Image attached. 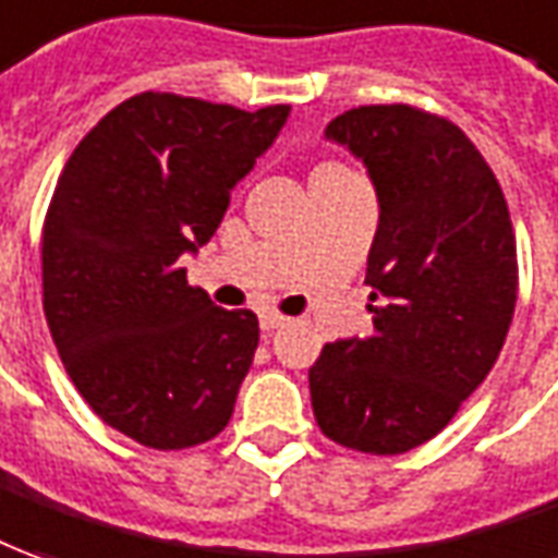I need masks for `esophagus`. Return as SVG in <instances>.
<instances>
[{
	"instance_id": "34e87169",
	"label": "esophagus",
	"mask_w": 558,
	"mask_h": 558,
	"mask_svg": "<svg viewBox=\"0 0 558 558\" xmlns=\"http://www.w3.org/2000/svg\"><path fill=\"white\" fill-rule=\"evenodd\" d=\"M286 322H288V318L279 316V313H260V330H264V333H270V330L282 328Z\"/></svg>"
}]
</instances>
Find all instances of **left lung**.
Here are the masks:
<instances>
[{"label":"left lung","instance_id":"left-lung-1","mask_svg":"<svg viewBox=\"0 0 558 558\" xmlns=\"http://www.w3.org/2000/svg\"><path fill=\"white\" fill-rule=\"evenodd\" d=\"M325 136L367 167L379 228L367 255L374 337L337 340L310 367L333 444L398 456L432 440L489 376L517 306V236L477 145L416 106H359Z\"/></svg>","mask_w":558,"mask_h":558}]
</instances>
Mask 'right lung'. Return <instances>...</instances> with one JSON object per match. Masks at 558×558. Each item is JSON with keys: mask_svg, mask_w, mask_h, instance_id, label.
Here are the masks:
<instances>
[{"mask_svg": "<svg viewBox=\"0 0 558 558\" xmlns=\"http://www.w3.org/2000/svg\"><path fill=\"white\" fill-rule=\"evenodd\" d=\"M288 111L136 94L57 179L41 230L45 318L81 398L142 447H197L233 416L257 316L215 306L179 257L213 240Z\"/></svg>", "mask_w": 558, "mask_h": 558, "instance_id": "right-lung-1", "label": "right lung"}]
</instances>
